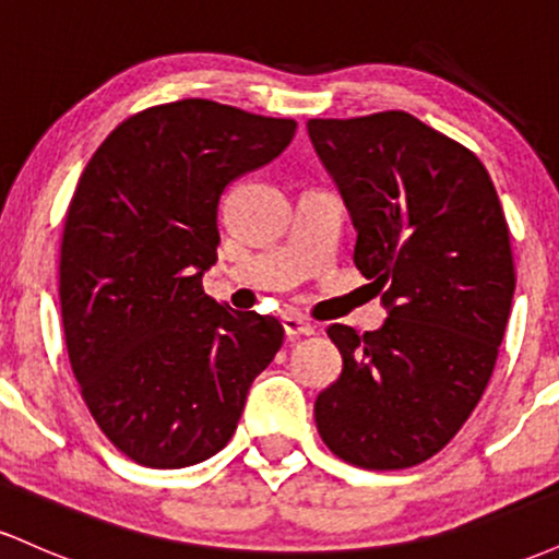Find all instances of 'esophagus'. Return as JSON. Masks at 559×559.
Wrapping results in <instances>:
<instances>
[{
	"label": "esophagus",
	"instance_id": "esophagus-1",
	"mask_svg": "<svg viewBox=\"0 0 559 559\" xmlns=\"http://www.w3.org/2000/svg\"><path fill=\"white\" fill-rule=\"evenodd\" d=\"M281 323H284V331H286L288 338L312 336V333L318 331L316 323H310V320H305L299 316H284V318H281Z\"/></svg>",
	"mask_w": 559,
	"mask_h": 559
}]
</instances>
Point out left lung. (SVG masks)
<instances>
[{
	"mask_svg": "<svg viewBox=\"0 0 559 559\" xmlns=\"http://www.w3.org/2000/svg\"><path fill=\"white\" fill-rule=\"evenodd\" d=\"M307 133L389 316L329 329L344 368L318 394V431L352 465H418L471 418L497 362L515 294L502 204L473 152L407 112L316 118Z\"/></svg>",
	"mask_w": 559,
	"mask_h": 559,
	"instance_id": "left-lung-1",
	"label": "left lung"
}]
</instances>
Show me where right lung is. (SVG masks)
Instances as JSON below:
<instances>
[{"label": "right lung", "mask_w": 559, "mask_h": 559, "mask_svg": "<svg viewBox=\"0 0 559 559\" xmlns=\"http://www.w3.org/2000/svg\"><path fill=\"white\" fill-rule=\"evenodd\" d=\"M297 123L210 99L133 115L88 159L68 207L60 305L96 426L150 467L228 444L249 386L284 344L271 316L207 297L223 189L292 144Z\"/></svg>", "instance_id": "right-lung-1"}]
</instances>
